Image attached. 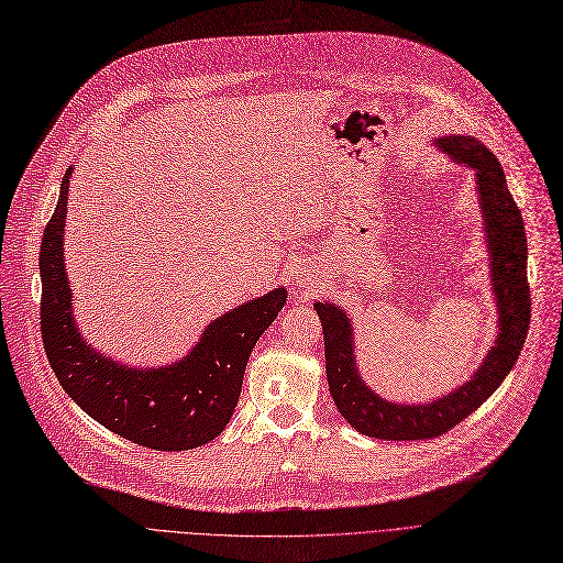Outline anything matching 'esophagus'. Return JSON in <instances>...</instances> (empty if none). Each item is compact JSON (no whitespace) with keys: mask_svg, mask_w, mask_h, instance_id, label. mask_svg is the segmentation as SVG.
<instances>
[{"mask_svg":"<svg viewBox=\"0 0 563 563\" xmlns=\"http://www.w3.org/2000/svg\"><path fill=\"white\" fill-rule=\"evenodd\" d=\"M297 287H299V289H310V280H308L306 276H299V278H297Z\"/></svg>","mask_w":563,"mask_h":563,"instance_id":"34e87169","label":"esophagus"}]
</instances>
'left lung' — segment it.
I'll return each mask as SVG.
<instances>
[{
  "label": "left lung",
  "instance_id": "obj_1",
  "mask_svg": "<svg viewBox=\"0 0 563 563\" xmlns=\"http://www.w3.org/2000/svg\"><path fill=\"white\" fill-rule=\"evenodd\" d=\"M454 164L475 172V192L481 203L483 232L489 257V283L496 301V339L492 350L475 368L471 380L454 387L443 397L424 404L387 401L360 376L355 355V327L336 303L318 301L322 331L327 383L331 399L352 429L383 441L435 439L481 408L496 387L504 383L522 352L531 297L527 283V234L522 213L508 190L501 164L485 145L464 134L439 136L433 141Z\"/></svg>",
  "mask_w": 563,
  "mask_h": 563
}]
</instances>
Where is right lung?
Segmentation results:
<instances>
[{
    "label": "right lung",
    "mask_w": 563,
    "mask_h": 563,
    "mask_svg": "<svg viewBox=\"0 0 563 563\" xmlns=\"http://www.w3.org/2000/svg\"><path fill=\"white\" fill-rule=\"evenodd\" d=\"M69 169L41 241V336L59 385L101 427L153 450L211 443L234 415L250 352L287 301L276 287L208 322L185 357L166 366L120 364L92 347L74 318L65 264Z\"/></svg>",
    "instance_id": "add662e5"
}]
</instances>
